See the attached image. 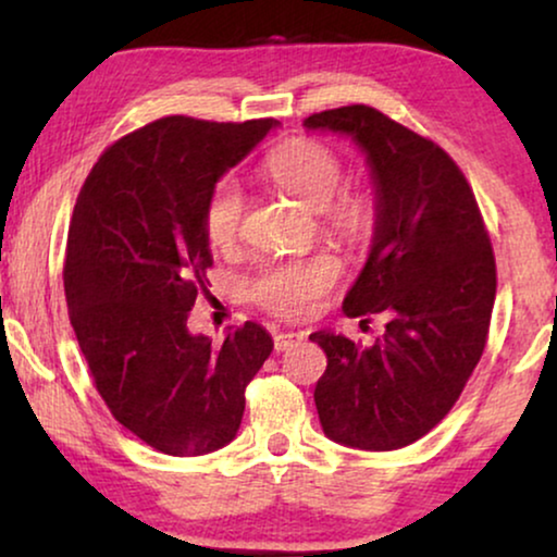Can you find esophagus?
Wrapping results in <instances>:
<instances>
[{
  "mask_svg": "<svg viewBox=\"0 0 557 557\" xmlns=\"http://www.w3.org/2000/svg\"><path fill=\"white\" fill-rule=\"evenodd\" d=\"M304 339L301 332H278L273 334V347H276V352H284V349L299 345Z\"/></svg>",
  "mask_w": 557,
  "mask_h": 557,
  "instance_id": "obj_1",
  "label": "esophagus"
}]
</instances>
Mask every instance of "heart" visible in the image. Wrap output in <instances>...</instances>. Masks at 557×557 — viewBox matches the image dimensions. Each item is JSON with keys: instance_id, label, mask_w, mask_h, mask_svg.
I'll list each match as a JSON object with an SVG mask.
<instances>
[{"instance_id": "b5f03b06", "label": "heart", "mask_w": 557, "mask_h": 557, "mask_svg": "<svg viewBox=\"0 0 557 557\" xmlns=\"http://www.w3.org/2000/svg\"><path fill=\"white\" fill-rule=\"evenodd\" d=\"M263 174L284 193L322 212L334 233L362 240L375 231V195L362 185H339L342 159L317 139H288L265 157ZM243 193L233 180H220L202 205V233L212 248H231L240 235ZM339 276L326 256L271 263L250 281V296L271 314L299 319L314 311L326 288Z\"/></svg>"}]
</instances>
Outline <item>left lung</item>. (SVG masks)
<instances>
[{"label": "left lung", "mask_w": 557, "mask_h": 557, "mask_svg": "<svg viewBox=\"0 0 557 557\" xmlns=\"http://www.w3.org/2000/svg\"><path fill=\"white\" fill-rule=\"evenodd\" d=\"M304 126L349 134L368 154L377 225L345 314L387 317L370 347L311 334L326 355L317 413L337 444L393 451L444 421L482 360L497 294L492 240L474 189L436 141L362 103Z\"/></svg>", "instance_id": "8db88e82"}]
</instances>
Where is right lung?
Segmentation results:
<instances>
[{"label":"right lung","instance_id":"obj_1","mask_svg":"<svg viewBox=\"0 0 557 557\" xmlns=\"http://www.w3.org/2000/svg\"><path fill=\"white\" fill-rule=\"evenodd\" d=\"M276 124L157 119L113 141L75 200L63 265L75 339L111 416L162 454L231 444L273 349L256 322L215 345L187 317L210 284L205 197Z\"/></svg>","mask_w":557,"mask_h":557}]
</instances>
